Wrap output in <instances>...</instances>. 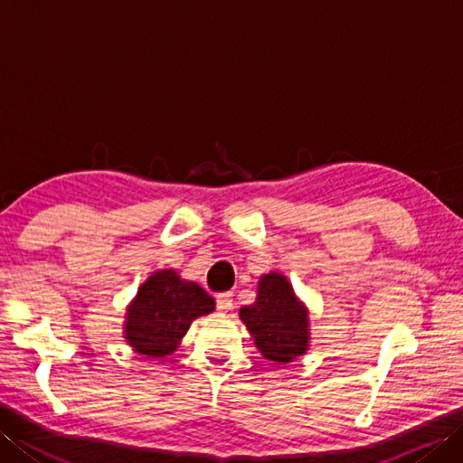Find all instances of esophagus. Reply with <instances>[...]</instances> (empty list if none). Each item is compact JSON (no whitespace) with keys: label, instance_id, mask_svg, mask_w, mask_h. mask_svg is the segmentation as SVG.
<instances>
[{"label":"esophagus","instance_id":"obj_1","mask_svg":"<svg viewBox=\"0 0 463 463\" xmlns=\"http://www.w3.org/2000/svg\"><path fill=\"white\" fill-rule=\"evenodd\" d=\"M216 310L219 312H231L232 310V294L231 292H219L216 294Z\"/></svg>","mask_w":463,"mask_h":463}]
</instances>
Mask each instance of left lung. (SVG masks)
<instances>
[{
	"label": "left lung",
	"mask_w": 463,
	"mask_h": 463,
	"mask_svg": "<svg viewBox=\"0 0 463 463\" xmlns=\"http://www.w3.org/2000/svg\"><path fill=\"white\" fill-rule=\"evenodd\" d=\"M241 318L262 356L288 364L308 346V314L282 274H264L257 302L241 308Z\"/></svg>",
	"instance_id": "left-lung-1"
}]
</instances>
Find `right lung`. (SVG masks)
<instances>
[{"mask_svg": "<svg viewBox=\"0 0 463 463\" xmlns=\"http://www.w3.org/2000/svg\"><path fill=\"white\" fill-rule=\"evenodd\" d=\"M214 310V300L196 282H184L175 270L155 272L137 292L127 314L125 338L145 356L163 358L194 318Z\"/></svg>", "mask_w": 463, "mask_h": 463, "instance_id": "1", "label": "right lung"}]
</instances>
